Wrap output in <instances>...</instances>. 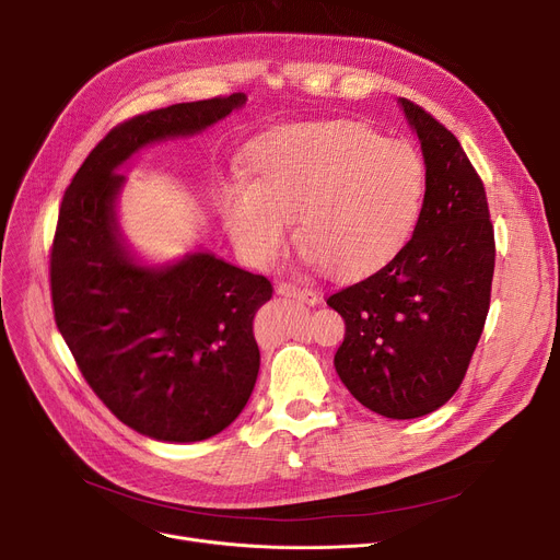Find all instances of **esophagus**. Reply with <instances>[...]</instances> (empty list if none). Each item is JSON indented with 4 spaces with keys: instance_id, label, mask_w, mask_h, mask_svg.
<instances>
[{
    "instance_id": "obj_1",
    "label": "esophagus",
    "mask_w": 560,
    "mask_h": 560,
    "mask_svg": "<svg viewBox=\"0 0 560 560\" xmlns=\"http://www.w3.org/2000/svg\"><path fill=\"white\" fill-rule=\"evenodd\" d=\"M277 295L288 298V300H295V302H302V304H308V306H315V304L319 302L315 290H311V288H300V285L288 283V281H283V283L277 285Z\"/></svg>"
}]
</instances>
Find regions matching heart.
<instances>
[{
    "label": "heart",
    "mask_w": 560,
    "mask_h": 560,
    "mask_svg": "<svg viewBox=\"0 0 560 560\" xmlns=\"http://www.w3.org/2000/svg\"><path fill=\"white\" fill-rule=\"evenodd\" d=\"M245 186L220 195L224 226L252 262L270 265L300 241L322 270L361 277L393 258L413 231L424 172L413 147L347 122L285 125L258 136L243 159Z\"/></svg>",
    "instance_id": "1"
}]
</instances>
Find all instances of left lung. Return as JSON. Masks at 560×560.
I'll list each match as a JSON object with an SVG mask.
<instances>
[{"instance_id":"1","label":"left lung","mask_w":560,"mask_h":560,"mask_svg":"<svg viewBox=\"0 0 560 560\" xmlns=\"http://www.w3.org/2000/svg\"><path fill=\"white\" fill-rule=\"evenodd\" d=\"M427 165L422 211L384 268L327 300L345 325L336 372L374 413L410 420L463 384L481 338L494 275V229L481 176L456 136L399 100Z\"/></svg>"}]
</instances>
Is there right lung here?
I'll use <instances>...</instances> for the list:
<instances>
[{"instance_id":"add662e5","label":"right lung","mask_w":560,"mask_h":560,"mask_svg":"<svg viewBox=\"0 0 560 560\" xmlns=\"http://www.w3.org/2000/svg\"><path fill=\"white\" fill-rule=\"evenodd\" d=\"M245 104L243 93L150 110L113 127L66 188L49 254L56 327L85 384L142 435L197 443L245 408L260 368L256 311L272 300L262 275L213 254L140 268L122 245L117 165L140 147L190 136Z\"/></svg>"}]
</instances>
